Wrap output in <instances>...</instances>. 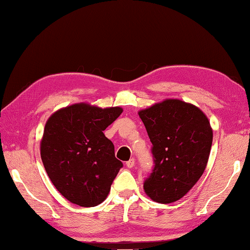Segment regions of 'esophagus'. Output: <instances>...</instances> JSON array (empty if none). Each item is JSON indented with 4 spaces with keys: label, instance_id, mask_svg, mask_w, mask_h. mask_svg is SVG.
<instances>
[{
    "label": "esophagus",
    "instance_id": "34e87169",
    "mask_svg": "<svg viewBox=\"0 0 250 250\" xmlns=\"http://www.w3.org/2000/svg\"><path fill=\"white\" fill-rule=\"evenodd\" d=\"M134 166H135V160H134V159H130L129 161H127V162H126V167H127L131 168V167H133Z\"/></svg>",
    "mask_w": 250,
    "mask_h": 250
}]
</instances>
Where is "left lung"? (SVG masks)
Instances as JSON below:
<instances>
[{
    "mask_svg": "<svg viewBox=\"0 0 250 250\" xmlns=\"http://www.w3.org/2000/svg\"><path fill=\"white\" fill-rule=\"evenodd\" d=\"M138 115L153 146L154 167L145 181V192L159 204L180 200L208 163L213 139L208 117L198 106L180 99H166Z\"/></svg>",
    "mask_w": 250,
    "mask_h": 250,
    "instance_id": "left-lung-1",
    "label": "left lung"
}]
</instances>
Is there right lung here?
<instances>
[{
	"mask_svg": "<svg viewBox=\"0 0 250 250\" xmlns=\"http://www.w3.org/2000/svg\"><path fill=\"white\" fill-rule=\"evenodd\" d=\"M122 112L120 106L102 109L81 102L62 107L46 121L42 162L52 184L72 204L95 207L109 195L123 163L103 130Z\"/></svg>",
	"mask_w": 250,
	"mask_h": 250,
	"instance_id": "1",
	"label": "right lung"
}]
</instances>
